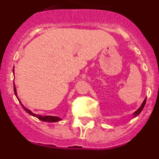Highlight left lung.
Wrapping results in <instances>:
<instances>
[{
  "label": "left lung",
  "mask_w": 159,
  "mask_h": 159,
  "mask_svg": "<svg viewBox=\"0 0 159 159\" xmlns=\"http://www.w3.org/2000/svg\"><path fill=\"white\" fill-rule=\"evenodd\" d=\"M146 101H147V99H144V101H143V103H142L141 107H140L139 108V109H138L135 112H134V114H133V118L136 117V116H138L140 113H141V111H143V107H144V106H145V104H146Z\"/></svg>",
  "instance_id": "obj_1"
}]
</instances>
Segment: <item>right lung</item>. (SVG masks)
<instances>
[{
  "label": "right lung",
  "mask_w": 159,
  "mask_h": 159,
  "mask_svg": "<svg viewBox=\"0 0 159 159\" xmlns=\"http://www.w3.org/2000/svg\"><path fill=\"white\" fill-rule=\"evenodd\" d=\"M13 88H14V92H15V95H16V98H17V99L19 100V102H20V99H18V97H17V93H16V86H15V84H14V85H13ZM20 104H21L22 107L24 108V110H25V111L28 112V113H29V115H31V116H34V117H36L37 119H39L40 120H41V121L48 122V123H55V122H58V121H60V120H62V119H60V117H57V116H40V115H36V114L32 113L30 110H29L28 108H26L25 107H24L21 102H20Z\"/></svg>",
  "instance_id": "add662e5"
}]
</instances>
